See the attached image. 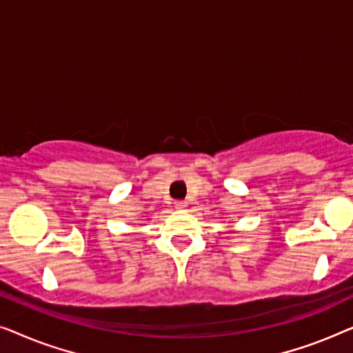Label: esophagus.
Listing matches in <instances>:
<instances>
[{
	"instance_id": "obj_1",
	"label": "esophagus",
	"mask_w": 353,
	"mask_h": 353,
	"mask_svg": "<svg viewBox=\"0 0 353 353\" xmlns=\"http://www.w3.org/2000/svg\"><path fill=\"white\" fill-rule=\"evenodd\" d=\"M174 206H176V210L182 211V210H185V208H187V203L185 201H176Z\"/></svg>"
}]
</instances>
